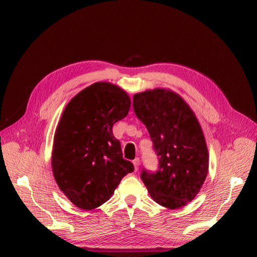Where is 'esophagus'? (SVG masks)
Returning <instances> with one entry per match:
<instances>
[{
  "label": "esophagus",
  "instance_id": "1",
  "mask_svg": "<svg viewBox=\"0 0 257 257\" xmlns=\"http://www.w3.org/2000/svg\"><path fill=\"white\" fill-rule=\"evenodd\" d=\"M134 166H135V169H136V171H138V169H139V166H140V159H139L138 157L136 158V159H134Z\"/></svg>",
  "mask_w": 257,
  "mask_h": 257
}]
</instances>
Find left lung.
I'll use <instances>...</instances> for the list:
<instances>
[{"label":"left lung","mask_w":257,"mask_h":257,"mask_svg":"<svg viewBox=\"0 0 257 257\" xmlns=\"http://www.w3.org/2000/svg\"><path fill=\"white\" fill-rule=\"evenodd\" d=\"M134 109L159 157L156 172H141L151 197L169 209L185 206L208 174V149L199 121L178 93L161 88L135 94Z\"/></svg>","instance_id":"left-lung-1"}]
</instances>
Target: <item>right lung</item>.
<instances>
[{
	"label": "right lung",
	"instance_id": "add662e5",
	"mask_svg": "<svg viewBox=\"0 0 257 257\" xmlns=\"http://www.w3.org/2000/svg\"><path fill=\"white\" fill-rule=\"evenodd\" d=\"M130 104L121 88L99 82L77 93L64 108L55 133L51 168L58 186L79 209L100 207L135 170L122 158L112 130L128 115Z\"/></svg>",
	"mask_w": 257,
	"mask_h": 257
}]
</instances>
